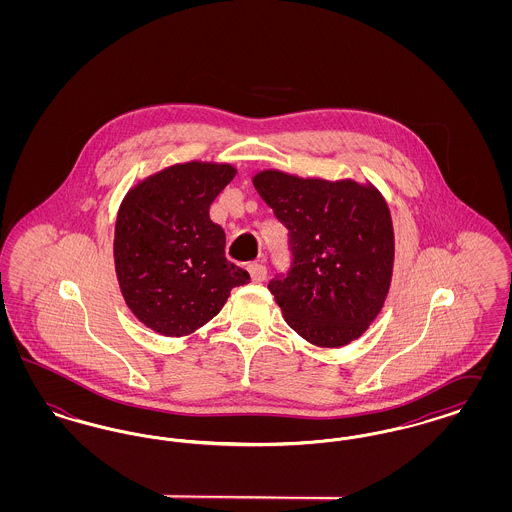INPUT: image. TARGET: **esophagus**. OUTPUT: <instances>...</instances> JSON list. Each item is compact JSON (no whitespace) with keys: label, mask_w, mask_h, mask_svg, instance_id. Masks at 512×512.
Wrapping results in <instances>:
<instances>
[{"label":"esophagus","mask_w":512,"mask_h":512,"mask_svg":"<svg viewBox=\"0 0 512 512\" xmlns=\"http://www.w3.org/2000/svg\"><path fill=\"white\" fill-rule=\"evenodd\" d=\"M249 274H251V280L253 282H263L267 278V267H265V261H255L249 265Z\"/></svg>","instance_id":"esophagus-1"}]
</instances>
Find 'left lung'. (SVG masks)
<instances>
[{
	"mask_svg": "<svg viewBox=\"0 0 512 512\" xmlns=\"http://www.w3.org/2000/svg\"><path fill=\"white\" fill-rule=\"evenodd\" d=\"M253 186L288 228L292 265L268 290L293 330L320 347L361 338L390 290V209L370 184L299 178L280 171Z\"/></svg>",
	"mask_w": 512,
	"mask_h": 512,
	"instance_id": "left-lung-1",
	"label": "left lung"
}]
</instances>
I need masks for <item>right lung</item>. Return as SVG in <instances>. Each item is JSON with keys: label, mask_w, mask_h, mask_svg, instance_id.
<instances>
[{"label": "right lung", "mask_w": 512, "mask_h": 512, "mask_svg": "<svg viewBox=\"0 0 512 512\" xmlns=\"http://www.w3.org/2000/svg\"><path fill=\"white\" fill-rule=\"evenodd\" d=\"M234 176L230 165H172L122 199L113 244L119 286L128 309L157 334H192L249 282L226 259L224 230L209 217Z\"/></svg>", "instance_id": "right-lung-1"}]
</instances>
